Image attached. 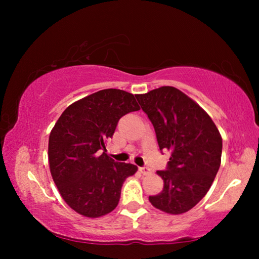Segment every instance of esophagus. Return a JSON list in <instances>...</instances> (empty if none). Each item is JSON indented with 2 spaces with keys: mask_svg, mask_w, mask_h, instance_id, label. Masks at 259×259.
Returning <instances> with one entry per match:
<instances>
[{
  "mask_svg": "<svg viewBox=\"0 0 259 259\" xmlns=\"http://www.w3.org/2000/svg\"><path fill=\"white\" fill-rule=\"evenodd\" d=\"M139 171L142 172L143 175H150L151 174V169L148 166H140Z\"/></svg>",
  "mask_w": 259,
  "mask_h": 259,
  "instance_id": "1",
  "label": "esophagus"
}]
</instances>
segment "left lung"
Here are the masks:
<instances>
[{
    "mask_svg": "<svg viewBox=\"0 0 259 259\" xmlns=\"http://www.w3.org/2000/svg\"><path fill=\"white\" fill-rule=\"evenodd\" d=\"M154 126L161 152L170 151L168 165L157 175L163 190L148 198L166 213L188 211L207 194L221 166L223 140L207 113L174 87L136 95Z\"/></svg>",
    "mask_w": 259,
    "mask_h": 259,
    "instance_id": "obj_1",
    "label": "left lung"
}]
</instances>
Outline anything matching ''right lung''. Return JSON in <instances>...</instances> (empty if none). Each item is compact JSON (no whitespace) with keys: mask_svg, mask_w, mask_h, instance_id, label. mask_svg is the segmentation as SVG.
Wrapping results in <instances>:
<instances>
[{"mask_svg":"<svg viewBox=\"0 0 259 259\" xmlns=\"http://www.w3.org/2000/svg\"><path fill=\"white\" fill-rule=\"evenodd\" d=\"M138 109L133 94L105 89L69 105L56 122L48 148L50 172L76 212L97 218L116 208L122 185L137 166L111 159L105 142L122 116Z\"/></svg>","mask_w":259,"mask_h":259,"instance_id":"1","label":"right lung"}]
</instances>
